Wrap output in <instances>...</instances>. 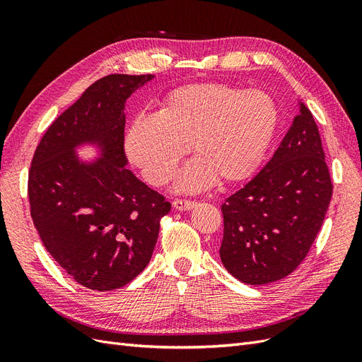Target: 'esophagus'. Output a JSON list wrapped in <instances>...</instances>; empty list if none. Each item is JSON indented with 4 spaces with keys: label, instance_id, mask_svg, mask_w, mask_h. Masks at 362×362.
<instances>
[{
    "label": "esophagus",
    "instance_id": "34e87169",
    "mask_svg": "<svg viewBox=\"0 0 362 362\" xmlns=\"http://www.w3.org/2000/svg\"><path fill=\"white\" fill-rule=\"evenodd\" d=\"M194 205H196V202L194 201H189V199H175L173 201V206L177 208V210H181V211L192 210Z\"/></svg>",
    "mask_w": 362,
    "mask_h": 362
}]
</instances>
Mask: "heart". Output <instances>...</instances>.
Segmentation results:
<instances>
[{
    "label": "heart",
    "mask_w": 362,
    "mask_h": 362,
    "mask_svg": "<svg viewBox=\"0 0 362 362\" xmlns=\"http://www.w3.org/2000/svg\"><path fill=\"white\" fill-rule=\"evenodd\" d=\"M278 125L270 96L222 83L177 87L156 116H141L125 134V154L156 187L166 185L187 148L196 158L182 169L178 187L198 192L216 178L235 184L254 175Z\"/></svg>",
    "instance_id": "1"
}]
</instances>
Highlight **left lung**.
Returning <instances> with one entry per match:
<instances>
[{
    "label": "left lung",
    "mask_w": 362,
    "mask_h": 362,
    "mask_svg": "<svg viewBox=\"0 0 362 362\" xmlns=\"http://www.w3.org/2000/svg\"><path fill=\"white\" fill-rule=\"evenodd\" d=\"M332 189L319 128L300 103L269 163L222 205L226 270L249 286L288 276L308 255Z\"/></svg>",
    "instance_id": "1"
}]
</instances>
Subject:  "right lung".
Segmentation results:
<instances>
[{"label":"right lung","mask_w":362,"mask_h":362,"mask_svg":"<svg viewBox=\"0 0 362 362\" xmlns=\"http://www.w3.org/2000/svg\"><path fill=\"white\" fill-rule=\"evenodd\" d=\"M152 78L95 81L47 129L28 172L30 213L43 246L80 286H127L146 267L170 202L125 168V101ZM100 141L105 158L80 165L71 151Z\"/></svg>","instance_id":"obj_1"}]
</instances>
